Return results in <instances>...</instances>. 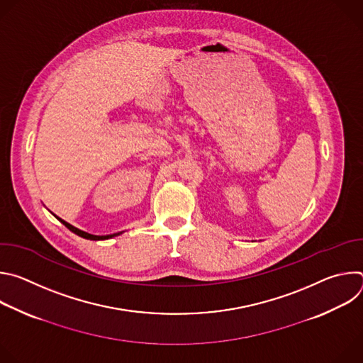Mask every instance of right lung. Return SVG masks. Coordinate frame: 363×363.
Masks as SVG:
<instances>
[{"label":"right lung","mask_w":363,"mask_h":363,"mask_svg":"<svg viewBox=\"0 0 363 363\" xmlns=\"http://www.w3.org/2000/svg\"><path fill=\"white\" fill-rule=\"evenodd\" d=\"M63 225H66L72 233H74V234H77L79 237H83V238H86V240H94V241H99V240H109V238H112V237H116V235H119V234H122V233H118V234H109V235H93V234H89V233H86V231H82V230H79V228H76V227H73L72 224H69V223H66L65 220H62V218H59L57 216H55Z\"/></svg>","instance_id":"1"}]
</instances>
